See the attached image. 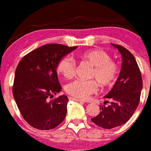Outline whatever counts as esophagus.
<instances>
[{"label": "esophagus", "instance_id": "1", "mask_svg": "<svg viewBox=\"0 0 151 151\" xmlns=\"http://www.w3.org/2000/svg\"><path fill=\"white\" fill-rule=\"evenodd\" d=\"M71 100H73L74 101H77V102H84V100H80V99H77V98H75V97H70Z\"/></svg>", "mask_w": 151, "mask_h": 151}]
</instances>
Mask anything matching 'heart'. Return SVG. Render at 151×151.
<instances>
[{
    "mask_svg": "<svg viewBox=\"0 0 151 151\" xmlns=\"http://www.w3.org/2000/svg\"><path fill=\"white\" fill-rule=\"evenodd\" d=\"M79 57L93 67L90 78L94 79H76L69 83L66 86V91L69 95L84 100L97 90L98 86L96 81L102 87H108L115 84L118 75V66L111 60L110 55L105 51L91 49L81 53ZM75 63L68 57L62 58L57 66V72L67 79L72 78L75 74Z\"/></svg>",
    "mask_w": 151,
    "mask_h": 151,
    "instance_id": "obj_1",
    "label": "heart"
}]
</instances>
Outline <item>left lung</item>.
<instances>
[{
    "mask_svg": "<svg viewBox=\"0 0 151 151\" xmlns=\"http://www.w3.org/2000/svg\"><path fill=\"white\" fill-rule=\"evenodd\" d=\"M112 45L122 55L121 70L112 89L105 96L111 100L110 105H100L99 115L91 119L105 129L120 126L128 121L139 105L143 88L141 73L134 56L123 46Z\"/></svg>",
    "mask_w": 151,
    "mask_h": 151,
    "instance_id": "1",
    "label": "left lung"
}]
</instances>
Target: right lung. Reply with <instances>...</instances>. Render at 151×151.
Segmentation results:
<instances>
[{
	"label": "right lung",
	"mask_w": 151,
	"mask_h": 151,
	"mask_svg": "<svg viewBox=\"0 0 151 151\" xmlns=\"http://www.w3.org/2000/svg\"><path fill=\"white\" fill-rule=\"evenodd\" d=\"M77 46L49 44L23 57L16 69L13 94L21 115L39 130L54 128L65 118L69 99L66 95L50 100L62 89L57 66Z\"/></svg>",
	"instance_id": "obj_1"
}]
</instances>
